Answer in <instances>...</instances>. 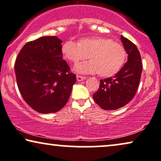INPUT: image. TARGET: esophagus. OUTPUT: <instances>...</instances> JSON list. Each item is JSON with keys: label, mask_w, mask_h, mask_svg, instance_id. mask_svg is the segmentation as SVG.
Segmentation results:
<instances>
[{"label": "esophagus", "mask_w": 161, "mask_h": 161, "mask_svg": "<svg viewBox=\"0 0 161 161\" xmlns=\"http://www.w3.org/2000/svg\"><path fill=\"white\" fill-rule=\"evenodd\" d=\"M76 79H77V81H79V82H81V81H83L84 79H85V77L82 76H80V75H77Z\"/></svg>", "instance_id": "34e87169"}]
</instances>
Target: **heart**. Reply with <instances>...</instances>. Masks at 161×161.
I'll return each instance as SVG.
<instances>
[{
	"instance_id": "b5f03b06",
	"label": "heart",
	"mask_w": 161,
	"mask_h": 161,
	"mask_svg": "<svg viewBox=\"0 0 161 161\" xmlns=\"http://www.w3.org/2000/svg\"><path fill=\"white\" fill-rule=\"evenodd\" d=\"M62 53L69 62L77 63L85 58L91 61L79 63L74 70L81 74H95L99 76H112L122 68L126 60V50L121 44L105 37L81 38L78 42L68 40L62 46Z\"/></svg>"
}]
</instances>
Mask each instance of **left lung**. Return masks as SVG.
I'll use <instances>...</instances> for the list:
<instances>
[{"instance_id":"left-lung-1","label":"left lung","mask_w":161,"mask_h":161,"mask_svg":"<svg viewBox=\"0 0 161 161\" xmlns=\"http://www.w3.org/2000/svg\"><path fill=\"white\" fill-rule=\"evenodd\" d=\"M128 54V61L114 76L101 79L99 88L93 94L94 101L104 110H116L125 106L134 98L142 73L141 56L137 47L121 36Z\"/></svg>"}]
</instances>
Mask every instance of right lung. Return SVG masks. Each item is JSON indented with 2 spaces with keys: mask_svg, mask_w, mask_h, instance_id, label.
<instances>
[{
  "mask_svg": "<svg viewBox=\"0 0 161 161\" xmlns=\"http://www.w3.org/2000/svg\"><path fill=\"white\" fill-rule=\"evenodd\" d=\"M62 41L44 36L27 42L15 63L16 81L24 101L41 114L57 112L68 103L76 76L62 59Z\"/></svg>",
  "mask_w": 161,
  "mask_h": 161,
  "instance_id": "obj_1",
  "label": "right lung"
}]
</instances>
